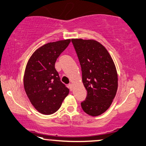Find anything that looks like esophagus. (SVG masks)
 I'll use <instances>...</instances> for the list:
<instances>
[{
    "mask_svg": "<svg viewBox=\"0 0 146 146\" xmlns=\"http://www.w3.org/2000/svg\"><path fill=\"white\" fill-rule=\"evenodd\" d=\"M68 87H69L70 91H72V88H73V84L72 83H70L69 84H68Z\"/></svg>",
    "mask_w": 146,
    "mask_h": 146,
    "instance_id": "34e87169",
    "label": "esophagus"
}]
</instances>
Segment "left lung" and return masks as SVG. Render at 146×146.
<instances>
[{"instance_id":"1","label":"left lung","mask_w":146,"mask_h":146,"mask_svg":"<svg viewBox=\"0 0 146 146\" xmlns=\"http://www.w3.org/2000/svg\"><path fill=\"white\" fill-rule=\"evenodd\" d=\"M82 70L87 98L81 102L84 112L92 116L109 108L118 89V75L107 49L94 40L72 39Z\"/></svg>"}]
</instances>
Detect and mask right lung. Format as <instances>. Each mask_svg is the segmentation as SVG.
<instances>
[{"mask_svg": "<svg viewBox=\"0 0 146 146\" xmlns=\"http://www.w3.org/2000/svg\"><path fill=\"white\" fill-rule=\"evenodd\" d=\"M70 42L68 39L47 43L38 48L27 64L24 89L31 104L41 114L49 115L57 111L69 93V89L61 82L55 64Z\"/></svg>", "mask_w": 146, "mask_h": 146, "instance_id": "obj_1", "label": "right lung"}]
</instances>
